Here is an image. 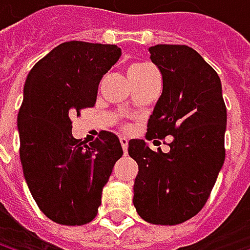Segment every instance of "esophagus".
I'll return each instance as SVG.
<instances>
[{"instance_id":"obj_1","label":"esophagus","mask_w":250,"mask_h":250,"mask_svg":"<svg viewBox=\"0 0 250 250\" xmlns=\"http://www.w3.org/2000/svg\"><path fill=\"white\" fill-rule=\"evenodd\" d=\"M120 143H122V147H123L125 155H127V147H128V140H127V137L122 136V137H120Z\"/></svg>"}]
</instances>
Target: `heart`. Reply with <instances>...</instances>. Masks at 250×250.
Here are the masks:
<instances>
[{"instance_id": "1", "label": "heart", "mask_w": 250, "mask_h": 250, "mask_svg": "<svg viewBox=\"0 0 250 250\" xmlns=\"http://www.w3.org/2000/svg\"><path fill=\"white\" fill-rule=\"evenodd\" d=\"M152 69L150 65H146V63H137V65H133L130 69H128V76L134 75V74H140V72H145V71H149Z\"/></svg>"}]
</instances>
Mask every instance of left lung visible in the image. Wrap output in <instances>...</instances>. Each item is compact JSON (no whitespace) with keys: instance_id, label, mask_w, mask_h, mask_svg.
Masks as SVG:
<instances>
[{"instance_id":"left-lung-1","label":"left lung","mask_w":250,"mask_h":250,"mask_svg":"<svg viewBox=\"0 0 250 250\" xmlns=\"http://www.w3.org/2000/svg\"><path fill=\"white\" fill-rule=\"evenodd\" d=\"M150 61L162 75V94L147 122L149 139L172 136L169 152L128 142L137 162L133 204L147 223L174 226L198 214L225 164L227 113L217 72L191 47L156 44Z\"/></svg>"}]
</instances>
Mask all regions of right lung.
I'll return each instance as SVG.
<instances>
[{
    "label": "right lung",
    "instance_id": "add662e5",
    "mask_svg": "<svg viewBox=\"0 0 250 250\" xmlns=\"http://www.w3.org/2000/svg\"><path fill=\"white\" fill-rule=\"evenodd\" d=\"M120 56L116 44L66 42L25 79L17 117L23 174L39 208L59 225L94 220L103 188L123 155L114 133L101 131L86 145L72 136L71 122L95 104L100 81Z\"/></svg>",
    "mask_w": 250,
    "mask_h": 250
}]
</instances>
